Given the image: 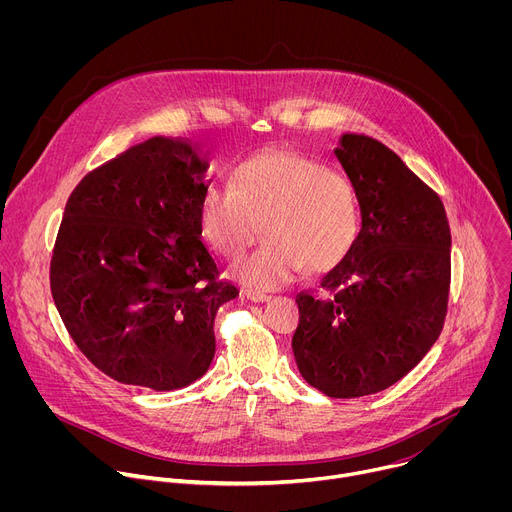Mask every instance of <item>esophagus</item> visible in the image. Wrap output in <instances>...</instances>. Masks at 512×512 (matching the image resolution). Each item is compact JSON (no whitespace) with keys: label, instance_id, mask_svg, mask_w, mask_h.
<instances>
[{"label":"esophagus","instance_id":"34e87169","mask_svg":"<svg viewBox=\"0 0 512 512\" xmlns=\"http://www.w3.org/2000/svg\"><path fill=\"white\" fill-rule=\"evenodd\" d=\"M245 298L255 302V304H263V302H269V296L263 294V291H255V289H245Z\"/></svg>","mask_w":512,"mask_h":512}]
</instances>
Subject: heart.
Wrapping results in <instances>:
<instances>
[{
	"instance_id": "b5f03b06",
	"label": "heart",
	"mask_w": 512,
	"mask_h": 512,
	"mask_svg": "<svg viewBox=\"0 0 512 512\" xmlns=\"http://www.w3.org/2000/svg\"><path fill=\"white\" fill-rule=\"evenodd\" d=\"M204 241L229 261L241 259L261 237L257 255L235 277L275 289L304 267L328 273L342 265L360 235V202L352 182L298 150H269L241 162L231 186H212L198 200Z\"/></svg>"
}]
</instances>
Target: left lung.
Instances as JSON below:
<instances>
[{
  "label": "left lung",
  "instance_id": "8db88e82",
  "mask_svg": "<svg viewBox=\"0 0 512 512\" xmlns=\"http://www.w3.org/2000/svg\"><path fill=\"white\" fill-rule=\"evenodd\" d=\"M334 156L358 194L362 229L322 277L324 296H298L291 348L312 387L350 399L395 385L440 336L452 235L440 196L387 145L344 133Z\"/></svg>",
  "mask_w": 512,
  "mask_h": 512
}]
</instances>
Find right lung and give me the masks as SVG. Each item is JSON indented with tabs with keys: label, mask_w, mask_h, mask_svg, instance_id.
Returning a JSON list of instances; mask_svg holds the SVG:
<instances>
[{
	"label": "right lung",
	"mask_w": 512,
	"mask_h": 512,
	"mask_svg": "<svg viewBox=\"0 0 512 512\" xmlns=\"http://www.w3.org/2000/svg\"><path fill=\"white\" fill-rule=\"evenodd\" d=\"M208 160L186 139L152 137L87 174L70 194L50 287L81 352L107 377L152 391L198 381L214 358L218 281L200 241Z\"/></svg>",
	"instance_id": "obj_1"
}]
</instances>
